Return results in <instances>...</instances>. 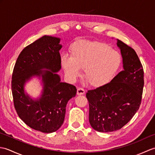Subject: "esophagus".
I'll return each instance as SVG.
<instances>
[{"mask_svg":"<svg viewBox=\"0 0 155 155\" xmlns=\"http://www.w3.org/2000/svg\"><path fill=\"white\" fill-rule=\"evenodd\" d=\"M85 93V91L83 89V88H77V94L78 95H82V94H84Z\"/></svg>","mask_w":155,"mask_h":155,"instance_id":"1","label":"esophagus"}]
</instances>
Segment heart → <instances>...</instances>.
Returning <instances> with one entry per match:
<instances>
[{"mask_svg":"<svg viewBox=\"0 0 155 155\" xmlns=\"http://www.w3.org/2000/svg\"><path fill=\"white\" fill-rule=\"evenodd\" d=\"M61 65L68 80L74 82L83 69L84 78L95 87L108 83L121 63L120 54L99 41H78L72 45L71 57L63 55Z\"/></svg>","mask_w":155,"mask_h":155,"instance_id":"obj_1","label":"heart"}]
</instances>
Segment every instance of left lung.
Here are the masks:
<instances>
[{
	"label": "left lung",
	"instance_id": "8db88e82",
	"mask_svg": "<svg viewBox=\"0 0 155 155\" xmlns=\"http://www.w3.org/2000/svg\"><path fill=\"white\" fill-rule=\"evenodd\" d=\"M123 70L103 86L89 90V123L95 130L113 132L124 126L139 110L144 87L143 66L134 49L117 39Z\"/></svg>",
	"mask_w": 155,
	"mask_h": 155
}]
</instances>
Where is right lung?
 I'll return each instance as SVG.
<instances>
[{
	"instance_id": "right-lung-1",
	"label": "right lung",
	"mask_w": 155,
	"mask_h": 155,
	"mask_svg": "<svg viewBox=\"0 0 155 155\" xmlns=\"http://www.w3.org/2000/svg\"><path fill=\"white\" fill-rule=\"evenodd\" d=\"M61 38L45 35L26 47L16 60L12 76V93L19 117L28 127L51 133L63 123L68 101L77 88L62 83L57 72L61 69ZM37 78L40 82L39 96L33 97L25 84Z\"/></svg>"
}]
</instances>
